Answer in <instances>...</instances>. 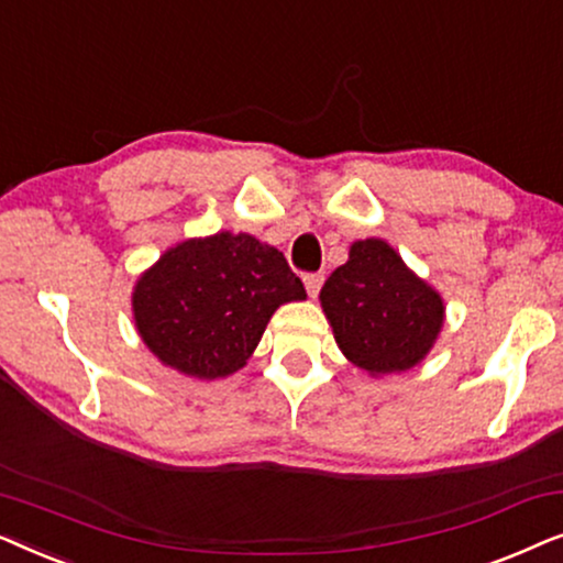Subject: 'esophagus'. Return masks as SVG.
<instances>
[{"mask_svg": "<svg viewBox=\"0 0 563 563\" xmlns=\"http://www.w3.org/2000/svg\"><path fill=\"white\" fill-rule=\"evenodd\" d=\"M322 279H325V276H322V274H305V289H307V295H310L312 299L318 297V291L322 287Z\"/></svg>", "mask_w": 563, "mask_h": 563, "instance_id": "34e87169", "label": "esophagus"}]
</instances>
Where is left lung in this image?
Returning a JSON list of instances; mask_svg holds the SVG:
<instances>
[{"instance_id":"left-lung-1","label":"left lung","mask_w":563,"mask_h":563,"mask_svg":"<svg viewBox=\"0 0 563 563\" xmlns=\"http://www.w3.org/2000/svg\"><path fill=\"white\" fill-rule=\"evenodd\" d=\"M320 307L343 356L374 379L418 366L445 322L441 291L382 238L351 243L349 261L320 289Z\"/></svg>"}]
</instances>
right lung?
Returning a JSON list of instances; mask_svg holds the SVG:
<instances>
[{"mask_svg": "<svg viewBox=\"0 0 563 563\" xmlns=\"http://www.w3.org/2000/svg\"><path fill=\"white\" fill-rule=\"evenodd\" d=\"M307 291L274 245L220 230L187 238L137 276L133 320L153 356L191 379H225L249 364L272 314Z\"/></svg>", "mask_w": 563, "mask_h": 563, "instance_id": "add662e5", "label": "right lung"}]
</instances>
